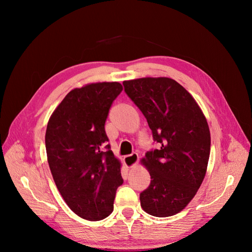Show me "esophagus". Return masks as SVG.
Here are the masks:
<instances>
[{
    "instance_id": "1",
    "label": "esophagus",
    "mask_w": 252,
    "mask_h": 252,
    "mask_svg": "<svg viewBox=\"0 0 252 252\" xmlns=\"http://www.w3.org/2000/svg\"><path fill=\"white\" fill-rule=\"evenodd\" d=\"M123 161H125V164L127 168H132L137 163L138 161V155L137 153H132L131 155H127V156H125L123 158Z\"/></svg>"
}]
</instances>
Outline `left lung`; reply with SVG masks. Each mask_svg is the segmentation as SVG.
Returning <instances> with one entry per match:
<instances>
[{
    "instance_id": "obj_1",
    "label": "left lung",
    "mask_w": 252,
    "mask_h": 252,
    "mask_svg": "<svg viewBox=\"0 0 252 252\" xmlns=\"http://www.w3.org/2000/svg\"><path fill=\"white\" fill-rule=\"evenodd\" d=\"M125 92L145 116L159 148L141 161L151 184L140 195L148 215L171 217L183 210L205 179L210 131L194 97L173 79L141 78L123 81Z\"/></svg>"
}]
</instances>
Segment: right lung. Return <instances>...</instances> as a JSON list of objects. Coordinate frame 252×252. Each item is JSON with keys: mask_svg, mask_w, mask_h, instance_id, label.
I'll use <instances>...</instances> for the list:
<instances>
[{"mask_svg": "<svg viewBox=\"0 0 252 252\" xmlns=\"http://www.w3.org/2000/svg\"><path fill=\"white\" fill-rule=\"evenodd\" d=\"M119 82L87 84L70 91L53 112L45 133L47 161L63 200L77 216L99 221L114 211L123 183L121 163L105 132Z\"/></svg>", "mask_w": 252, "mask_h": 252, "instance_id": "obj_1", "label": "right lung"}]
</instances>
